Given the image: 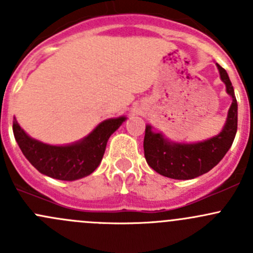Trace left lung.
Returning <instances> with one entry per match:
<instances>
[{"label":"left lung","instance_id":"obj_1","mask_svg":"<svg viewBox=\"0 0 253 253\" xmlns=\"http://www.w3.org/2000/svg\"><path fill=\"white\" fill-rule=\"evenodd\" d=\"M220 79L231 98L225 125L220 133L211 138L196 143L170 141L162 132L145 126L143 147L148 165L158 174L175 180H191L213 169L228 153L237 131V101L228 73L216 63Z\"/></svg>","mask_w":253,"mask_h":253}]
</instances>
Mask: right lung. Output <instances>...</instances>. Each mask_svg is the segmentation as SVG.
Masks as SVG:
<instances>
[{"label": "right lung", "instance_id": "add662e5", "mask_svg": "<svg viewBox=\"0 0 253 253\" xmlns=\"http://www.w3.org/2000/svg\"><path fill=\"white\" fill-rule=\"evenodd\" d=\"M126 116L100 122L88 136L65 145H52L32 138L13 120L14 138L24 157L39 172L62 181H75L90 175L105 153L109 138L125 121Z\"/></svg>", "mask_w": 253, "mask_h": 253}]
</instances>
